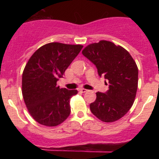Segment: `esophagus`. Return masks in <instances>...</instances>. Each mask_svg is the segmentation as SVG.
I'll list each match as a JSON object with an SVG mask.
<instances>
[{
	"instance_id": "esophagus-1",
	"label": "esophagus",
	"mask_w": 159,
	"mask_h": 159,
	"mask_svg": "<svg viewBox=\"0 0 159 159\" xmlns=\"http://www.w3.org/2000/svg\"><path fill=\"white\" fill-rule=\"evenodd\" d=\"M80 92H82V93H85V92H88V90L84 89V88H80Z\"/></svg>"
}]
</instances>
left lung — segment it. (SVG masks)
Returning <instances> with one entry per match:
<instances>
[{
    "mask_svg": "<svg viewBox=\"0 0 159 159\" xmlns=\"http://www.w3.org/2000/svg\"><path fill=\"white\" fill-rule=\"evenodd\" d=\"M82 53L96 66L99 75L107 80L109 86L105 93L96 92L91 111L104 123L117 121L128 112L135 99L139 80L135 61L124 48L107 40L91 43Z\"/></svg>",
    "mask_w": 159,
    "mask_h": 159,
    "instance_id": "left-lung-1",
    "label": "left lung"
}]
</instances>
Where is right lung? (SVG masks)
I'll return each instance as SVG.
<instances>
[{
  "instance_id": "obj_1",
  "label": "right lung",
  "mask_w": 159,
  "mask_h": 159,
  "mask_svg": "<svg viewBox=\"0 0 159 159\" xmlns=\"http://www.w3.org/2000/svg\"><path fill=\"white\" fill-rule=\"evenodd\" d=\"M83 45L52 42L38 48L22 74V95L29 114L40 124L56 127L71 113L70 99L77 90L57 86Z\"/></svg>"
}]
</instances>
